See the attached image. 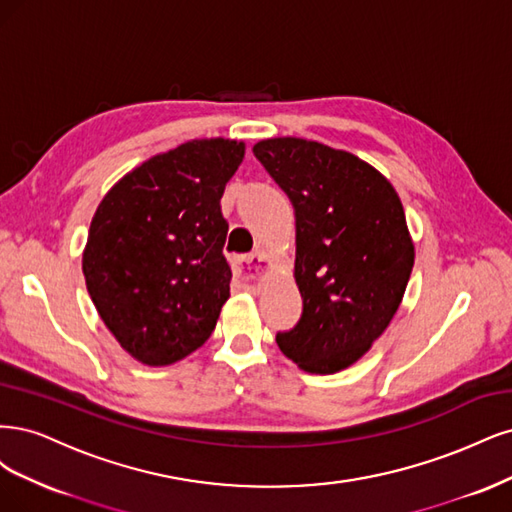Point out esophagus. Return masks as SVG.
<instances>
[{
  "mask_svg": "<svg viewBox=\"0 0 512 512\" xmlns=\"http://www.w3.org/2000/svg\"><path fill=\"white\" fill-rule=\"evenodd\" d=\"M270 263L272 261L266 255H259V253L244 255L236 261V270H238V276L242 278V283L255 285L263 278V274L270 270Z\"/></svg>",
  "mask_w": 512,
  "mask_h": 512,
  "instance_id": "1",
  "label": "esophagus"
}]
</instances>
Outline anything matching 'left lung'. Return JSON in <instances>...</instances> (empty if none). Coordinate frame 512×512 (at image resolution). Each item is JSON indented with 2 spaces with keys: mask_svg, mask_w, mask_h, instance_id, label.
Segmentation results:
<instances>
[{
  "mask_svg": "<svg viewBox=\"0 0 512 512\" xmlns=\"http://www.w3.org/2000/svg\"><path fill=\"white\" fill-rule=\"evenodd\" d=\"M295 210L302 317L276 344L310 374L364 357L398 312L415 266L406 214L389 180L359 157L304 138L253 146Z\"/></svg>",
  "mask_w": 512,
  "mask_h": 512,
  "instance_id": "1",
  "label": "left lung"
}]
</instances>
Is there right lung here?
Wrapping results in <instances>:
<instances>
[{
  "instance_id": "add662e5",
  "label": "right lung",
  "mask_w": 512,
  "mask_h": 512,
  "mask_svg": "<svg viewBox=\"0 0 512 512\" xmlns=\"http://www.w3.org/2000/svg\"><path fill=\"white\" fill-rule=\"evenodd\" d=\"M244 142L204 138L125 174L97 206L82 274L102 321L146 366H170L210 338L229 298L221 197Z\"/></svg>"
}]
</instances>
